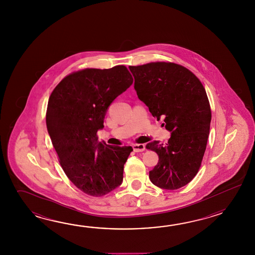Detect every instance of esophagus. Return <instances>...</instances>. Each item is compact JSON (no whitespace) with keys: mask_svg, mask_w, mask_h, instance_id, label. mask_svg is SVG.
<instances>
[{"mask_svg":"<svg viewBox=\"0 0 255 255\" xmlns=\"http://www.w3.org/2000/svg\"><path fill=\"white\" fill-rule=\"evenodd\" d=\"M133 149L135 152H142L145 150V145L144 144H134Z\"/></svg>","mask_w":255,"mask_h":255,"instance_id":"1","label":"esophagus"}]
</instances>
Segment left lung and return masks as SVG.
<instances>
[{"mask_svg":"<svg viewBox=\"0 0 255 255\" xmlns=\"http://www.w3.org/2000/svg\"><path fill=\"white\" fill-rule=\"evenodd\" d=\"M129 69L137 97L171 132L166 144H146L158 156L150 181L160 189L178 190L197 175L206 149L212 111L205 88L191 71L175 63L152 62Z\"/></svg>","mask_w":255,"mask_h":255,"instance_id":"8db88e82","label":"left lung"}]
</instances>
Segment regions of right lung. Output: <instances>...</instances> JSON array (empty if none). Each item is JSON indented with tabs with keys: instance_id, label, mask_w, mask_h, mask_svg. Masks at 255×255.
<instances>
[{
	"instance_id": "1",
	"label": "right lung",
	"mask_w": 255,
	"mask_h": 255,
	"mask_svg": "<svg viewBox=\"0 0 255 255\" xmlns=\"http://www.w3.org/2000/svg\"><path fill=\"white\" fill-rule=\"evenodd\" d=\"M125 65L86 68L65 76L49 98L46 127L67 178L87 195L102 197L123 180L132 146L98 141L109 105L132 85Z\"/></svg>"
}]
</instances>
